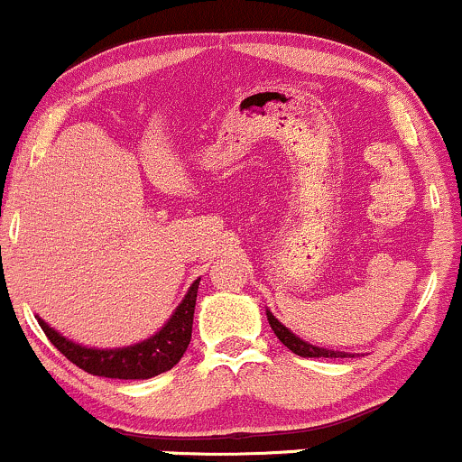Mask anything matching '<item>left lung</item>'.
I'll list each match as a JSON object with an SVG mask.
<instances>
[{
	"label": "left lung",
	"instance_id": "1",
	"mask_svg": "<svg viewBox=\"0 0 462 462\" xmlns=\"http://www.w3.org/2000/svg\"><path fill=\"white\" fill-rule=\"evenodd\" d=\"M267 321H269V326H272V330L275 332V337H278L280 341H282L284 346L291 349V352L298 354V356H301V358H354V354L312 346V343L304 341V338H300L298 334L291 332L282 321L275 319L273 312L269 309H267Z\"/></svg>",
	"mask_w": 462,
	"mask_h": 462
}]
</instances>
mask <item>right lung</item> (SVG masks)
<instances>
[{
    "mask_svg": "<svg viewBox=\"0 0 462 462\" xmlns=\"http://www.w3.org/2000/svg\"><path fill=\"white\" fill-rule=\"evenodd\" d=\"M199 280L201 278L189 286L187 295L180 301L178 309L173 310V315L164 321L161 330L153 332L152 337L143 338L139 343H132V346L110 349L79 346L71 338L62 337L45 319H41V317H36V319H39V326L43 328L51 346L60 354H65L79 369L88 371L93 375H102V378L147 380L176 367L178 360L187 352L190 332H193V312Z\"/></svg>",
    "mask_w": 462,
    "mask_h": 462,
    "instance_id": "right-lung-1",
    "label": "right lung"
}]
</instances>
